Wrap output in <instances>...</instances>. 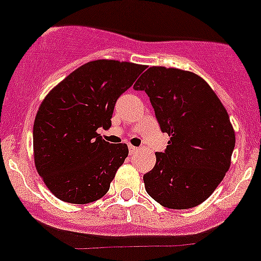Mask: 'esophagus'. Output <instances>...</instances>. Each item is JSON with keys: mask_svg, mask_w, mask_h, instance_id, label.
I'll return each instance as SVG.
<instances>
[{"mask_svg": "<svg viewBox=\"0 0 261 261\" xmlns=\"http://www.w3.org/2000/svg\"><path fill=\"white\" fill-rule=\"evenodd\" d=\"M128 152H130V154H134L135 152H138V148L134 147V145H128Z\"/></svg>", "mask_w": 261, "mask_h": 261, "instance_id": "obj_1", "label": "esophagus"}]
</instances>
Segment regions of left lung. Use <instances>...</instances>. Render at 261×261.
<instances>
[{
    "mask_svg": "<svg viewBox=\"0 0 261 261\" xmlns=\"http://www.w3.org/2000/svg\"><path fill=\"white\" fill-rule=\"evenodd\" d=\"M149 96L170 140L143 176L145 191L164 207L186 210L208 198L229 170L236 135L229 114L199 75L150 67L134 85Z\"/></svg>",
    "mask_w": 261,
    "mask_h": 261,
    "instance_id": "1",
    "label": "left lung"
}]
</instances>
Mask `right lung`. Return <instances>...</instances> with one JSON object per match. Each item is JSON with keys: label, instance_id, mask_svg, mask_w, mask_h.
Wrapping results in <instances>:
<instances>
[{"label": "right lung", "instance_id": "obj_1", "mask_svg": "<svg viewBox=\"0 0 261 261\" xmlns=\"http://www.w3.org/2000/svg\"><path fill=\"white\" fill-rule=\"evenodd\" d=\"M144 65L94 60L81 65L43 99L33 125L37 172L51 193L68 203L97 201L109 191L128 154L97 128L112 125L116 101L133 86Z\"/></svg>", "mask_w": 261, "mask_h": 261}]
</instances>
